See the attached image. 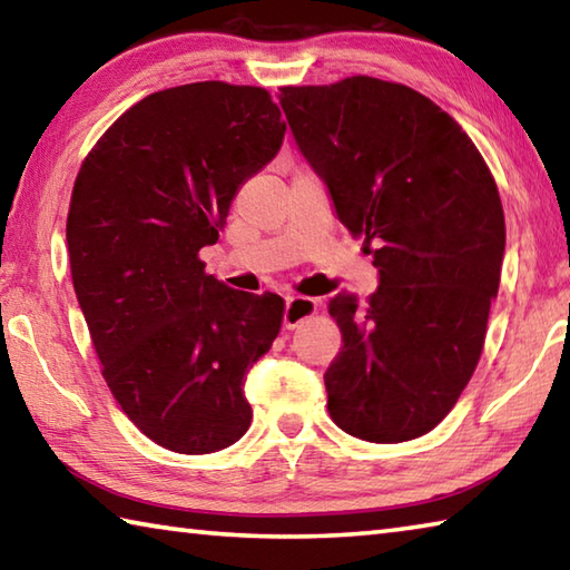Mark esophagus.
Instances as JSON below:
<instances>
[{"label": "esophagus", "instance_id": "34e87169", "mask_svg": "<svg viewBox=\"0 0 570 570\" xmlns=\"http://www.w3.org/2000/svg\"><path fill=\"white\" fill-rule=\"evenodd\" d=\"M316 308H318V304L314 302V298L288 296L286 306H284V326L286 328L302 326L306 318H312L316 314Z\"/></svg>", "mask_w": 570, "mask_h": 570}]
</instances>
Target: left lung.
<instances>
[{"label": "left lung", "mask_w": 570, "mask_h": 570, "mask_svg": "<svg viewBox=\"0 0 570 570\" xmlns=\"http://www.w3.org/2000/svg\"><path fill=\"white\" fill-rule=\"evenodd\" d=\"M278 105L379 268L366 304L328 302L344 341L324 374L331 419L364 441L419 439L479 364L505 252L499 189L469 134L411 87L348 77L284 87Z\"/></svg>", "instance_id": "obj_1"}]
</instances>
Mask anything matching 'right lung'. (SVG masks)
Returning a JSON list of instances; mask_svg holds the SVG:
<instances>
[{
  "label": "right lung",
  "mask_w": 570,
  "mask_h": 570,
  "mask_svg": "<svg viewBox=\"0 0 570 570\" xmlns=\"http://www.w3.org/2000/svg\"><path fill=\"white\" fill-rule=\"evenodd\" d=\"M284 131L266 89L196 81L124 111L77 174L69 266L101 376L169 451H222L252 423L244 381L272 348L284 302L224 286L199 252Z\"/></svg>",
  "instance_id": "right-lung-1"
}]
</instances>
